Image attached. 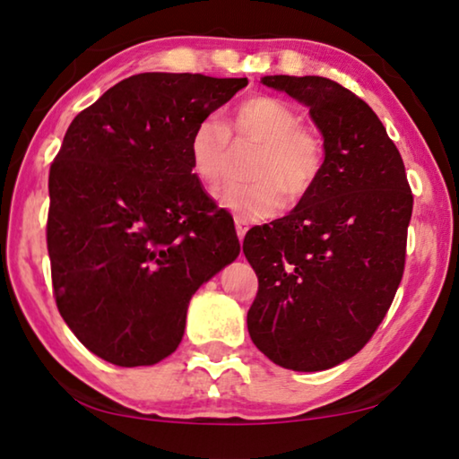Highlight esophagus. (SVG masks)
Wrapping results in <instances>:
<instances>
[{
	"label": "esophagus",
	"mask_w": 459,
	"mask_h": 459,
	"mask_svg": "<svg viewBox=\"0 0 459 459\" xmlns=\"http://www.w3.org/2000/svg\"><path fill=\"white\" fill-rule=\"evenodd\" d=\"M235 227H237V237H238V240H243L245 235H247V230H248V222H247L245 219H240V216H237V219H235Z\"/></svg>",
	"instance_id": "1"
}]
</instances>
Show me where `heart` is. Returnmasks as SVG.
Here are the masks:
<instances>
[{
  "label": "heart",
  "mask_w": 459,
  "mask_h": 459,
  "mask_svg": "<svg viewBox=\"0 0 459 459\" xmlns=\"http://www.w3.org/2000/svg\"><path fill=\"white\" fill-rule=\"evenodd\" d=\"M285 100L253 95L232 108L229 127L208 115L194 126L188 155L194 176L214 186L229 164V137L259 142L248 176L251 182L227 184L216 194L221 204L245 221H261L277 214L291 202H299L320 182L325 164V145L314 127Z\"/></svg>",
  "instance_id": "1"
}]
</instances>
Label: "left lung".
I'll return each mask as SVG.
<instances>
[{
	"label": "left lung",
	"instance_id": "obj_1",
	"mask_svg": "<svg viewBox=\"0 0 459 459\" xmlns=\"http://www.w3.org/2000/svg\"><path fill=\"white\" fill-rule=\"evenodd\" d=\"M261 81L309 107L325 164L290 214L247 232L259 279L247 328L279 367L325 370L360 352L393 304L413 194L397 145L352 91L324 76Z\"/></svg>",
	"mask_w": 459,
	"mask_h": 459
}]
</instances>
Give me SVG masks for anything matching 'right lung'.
<instances>
[{
	"mask_svg": "<svg viewBox=\"0 0 459 459\" xmlns=\"http://www.w3.org/2000/svg\"><path fill=\"white\" fill-rule=\"evenodd\" d=\"M247 82L134 74L66 129L48 176L46 243L58 312L99 359L164 360L192 295L238 257L232 216L192 174L188 139Z\"/></svg>",
	"mask_w": 459,
	"mask_h": 459,
	"instance_id": "1",
	"label": "right lung"
}]
</instances>
